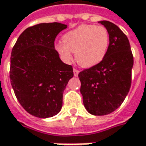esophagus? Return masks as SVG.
I'll return each instance as SVG.
<instances>
[{
	"label": "esophagus",
	"mask_w": 146,
	"mask_h": 146,
	"mask_svg": "<svg viewBox=\"0 0 146 146\" xmlns=\"http://www.w3.org/2000/svg\"><path fill=\"white\" fill-rule=\"evenodd\" d=\"M78 73H79V71H78V70H77V69H75V68L73 69V74H74L75 77H77V76L78 75Z\"/></svg>",
	"instance_id": "1"
}]
</instances>
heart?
Masks as SVG:
<instances>
[{
    "label": "heart",
    "mask_w": 146,
    "mask_h": 146,
    "mask_svg": "<svg viewBox=\"0 0 146 146\" xmlns=\"http://www.w3.org/2000/svg\"><path fill=\"white\" fill-rule=\"evenodd\" d=\"M110 44V35L103 26L82 24L62 36V43L56 45V51L66 61L72 60L75 53L78 64L92 68L106 57Z\"/></svg>",
    "instance_id": "heart-1"
}]
</instances>
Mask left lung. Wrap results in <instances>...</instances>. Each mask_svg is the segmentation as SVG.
<instances>
[{
  "mask_svg": "<svg viewBox=\"0 0 146 146\" xmlns=\"http://www.w3.org/2000/svg\"><path fill=\"white\" fill-rule=\"evenodd\" d=\"M110 35L107 54L101 63L78 73L85 109L92 115H107L117 110L131 86L133 57L128 37L114 23L100 21Z\"/></svg>",
  "mask_w": 146,
  "mask_h": 146,
  "instance_id": "8db88e82",
  "label": "left lung"
}]
</instances>
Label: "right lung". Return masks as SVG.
Wrapping results in <instances>:
<instances>
[{"mask_svg":"<svg viewBox=\"0 0 146 146\" xmlns=\"http://www.w3.org/2000/svg\"><path fill=\"white\" fill-rule=\"evenodd\" d=\"M67 27L60 23L29 27L12 50L10 80L15 96L26 111L40 118L61 111L63 91L73 77V67L62 62L54 45Z\"/></svg>","mask_w":146,"mask_h":146,"instance_id":"add662e5","label":"right lung"}]
</instances>
